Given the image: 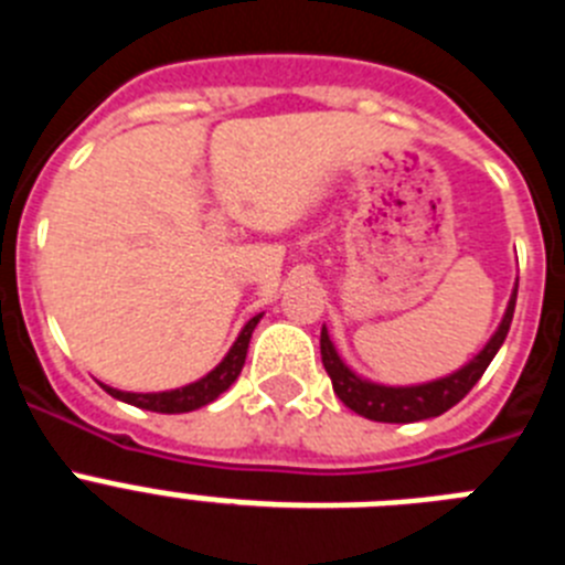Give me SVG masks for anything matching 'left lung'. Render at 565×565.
Returning <instances> with one entry per match:
<instances>
[{"label":"left lung","instance_id":"1","mask_svg":"<svg viewBox=\"0 0 565 565\" xmlns=\"http://www.w3.org/2000/svg\"><path fill=\"white\" fill-rule=\"evenodd\" d=\"M515 299L518 282L515 288H512V297H509L507 302L501 326L495 328V333L489 337V342L483 344L481 351L469 359V362H463L458 371L422 384H382L359 376L351 364L339 356L337 344L331 342V333L322 326V333H319V351H322V364H326L328 376H331L333 382V393L342 398L344 407H351L353 413L371 418V422L411 424L441 416V413L456 407V404L476 387V382L483 376L489 362H492L495 353L501 351L503 339H507L509 333V326H512Z\"/></svg>","mask_w":565,"mask_h":565}]
</instances>
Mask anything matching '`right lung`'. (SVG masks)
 Returning <instances> with one entry per match:
<instances>
[{"instance_id":"1","label":"right lung","mask_w":565,"mask_h":565,"mask_svg":"<svg viewBox=\"0 0 565 565\" xmlns=\"http://www.w3.org/2000/svg\"><path fill=\"white\" fill-rule=\"evenodd\" d=\"M263 319V313L252 317L243 326V331L237 333L234 344L228 348L226 356L221 362L214 364L212 371L206 376H201L198 382H189L183 387H174V391H161V393H129V391H118V387H109V384H102L104 391L109 393L118 402H127L132 407H141V411H152V413H192L203 404H212L214 398L226 393L234 382H237L239 371H243V364H246V353H248V342H252V333L257 328V322Z\"/></svg>"}]
</instances>
